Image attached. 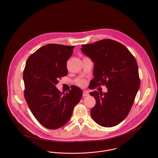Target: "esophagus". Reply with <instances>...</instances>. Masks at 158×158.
<instances>
[{"mask_svg": "<svg viewBox=\"0 0 158 158\" xmlns=\"http://www.w3.org/2000/svg\"><path fill=\"white\" fill-rule=\"evenodd\" d=\"M89 95V93H88V92H87V91H83V93H82V96H83V97L88 96Z\"/></svg>", "mask_w": 158, "mask_h": 158, "instance_id": "1", "label": "esophagus"}]
</instances>
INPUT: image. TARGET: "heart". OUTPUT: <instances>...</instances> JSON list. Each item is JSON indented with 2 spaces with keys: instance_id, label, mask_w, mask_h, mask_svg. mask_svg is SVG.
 Returning a JSON list of instances; mask_svg holds the SVG:
<instances>
[{
  "instance_id": "obj_1",
  "label": "heart",
  "mask_w": 158,
  "mask_h": 158,
  "mask_svg": "<svg viewBox=\"0 0 158 158\" xmlns=\"http://www.w3.org/2000/svg\"><path fill=\"white\" fill-rule=\"evenodd\" d=\"M84 84H85V82L83 81H80L78 82V85H84Z\"/></svg>"
}]
</instances>
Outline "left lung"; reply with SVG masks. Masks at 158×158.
I'll list each match as a JSON object with an SVG mask.
<instances>
[{"label":"left lung","instance_id":"left-lung-1","mask_svg":"<svg viewBox=\"0 0 158 158\" xmlns=\"http://www.w3.org/2000/svg\"><path fill=\"white\" fill-rule=\"evenodd\" d=\"M81 49L94 62L91 89L107 88V93H89L96 102L91 117L101 126H115L128 115L139 88L136 60L124 45L109 39L84 44Z\"/></svg>","mask_w":158,"mask_h":158}]
</instances>
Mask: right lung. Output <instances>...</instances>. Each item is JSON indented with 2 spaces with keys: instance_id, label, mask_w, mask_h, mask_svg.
Here are the masks:
<instances>
[{
  "instance_id": "add662e5",
  "label": "right lung",
  "mask_w": 158,
  "mask_h": 158,
  "mask_svg": "<svg viewBox=\"0 0 158 158\" xmlns=\"http://www.w3.org/2000/svg\"><path fill=\"white\" fill-rule=\"evenodd\" d=\"M74 46L49 44L31 55L23 73L24 98L38 122L49 129H57L70 119L80 101L82 90L75 86L62 93L56 85L67 74V60Z\"/></svg>"
}]
</instances>
